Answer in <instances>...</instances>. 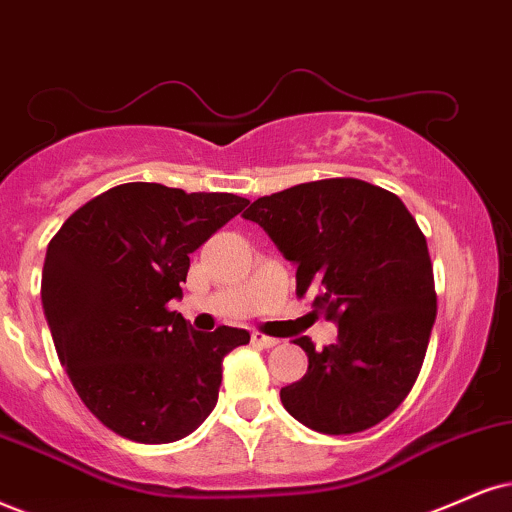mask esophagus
<instances>
[{
    "label": "esophagus",
    "mask_w": 512,
    "mask_h": 512,
    "mask_svg": "<svg viewBox=\"0 0 512 512\" xmlns=\"http://www.w3.org/2000/svg\"><path fill=\"white\" fill-rule=\"evenodd\" d=\"M251 339H254V344L263 346V349H273V346L280 344V339L268 337V334H263V332H254V334H251Z\"/></svg>",
    "instance_id": "1"
}]
</instances>
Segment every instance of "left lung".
Listing matches in <instances>:
<instances>
[{
  "label": "left lung",
  "instance_id": "8db88e82",
  "mask_svg": "<svg viewBox=\"0 0 512 512\" xmlns=\"http://www.w3.org/2000/svg\"><path fill=\"white\" fill-rule=\"evenodd\" d=\"M296 263V296L339 325L337 342L308 356L282 406L315 432L353 434L394 413L418 380L437 292L427 239L394 192L356 178L304 182L244 211Z\"/></svg>",
  "mask_w": 512,
  "mask_h": 512
}]
</instances>
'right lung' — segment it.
Instances as JSON below:
<instances>
[{
  "mask_svg": "<svg viewBox=\"0 0 512 512\" xmlns=\"http://www.w3.org/2000/svg\"><path fill=\"white\" fill-rule=\"evenodd\" d=\"M249 199L125 182L80 206L47 246L42 306L75 391L102 425L140 444L192 434L218 401L223 358L249 332H197L180 299L189 254Z\"/></svg>",
  "mask_w": 512,
  "mask_h": 512,
  "instance_id": "add662e5",
  "label": "right lung"
}]
</instances>
